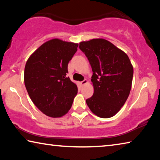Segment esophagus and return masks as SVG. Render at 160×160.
Returning a JSON list of instances; mask_svg holds the SVG:
<instances>
[{"instance_id":"1","label":"esophagus","mask_w":160,"mask_h":160,"mask_svg":"<svg viewBox=\"0 0 160 160\" xmlns=\"http://www.w3.org/2000/svg\"><path fill=\"white\" fill-rule=\"evenodd\" d=\"M88 83V80H87L86 79H85L84 80H82V82H80V84H81V85L82 86H83V85H86V84Z\"/></svg>"}]
</instances>
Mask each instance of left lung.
Segmentation results:
<instances>
[{
	"label": "left lung",
	"mask_w": 160,
	"mask_h": 160,
	"mask_svg": "<svg viewBox=\"0 0 160 160\" xmlns=\"http://www.w3.org/2000/svg\"><path fill=\"white\" fill-rule=\"evenodd\" d=\"M92 70L94 94L86 99L92 112L101 118L114 116L123 106L131 89L133 68L128 56L104 39L80 43Z\"/></svg>",
	"instance_id": "left-lung-1"
}]
</instances>
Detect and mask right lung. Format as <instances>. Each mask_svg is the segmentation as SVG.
<instances>
[{"label":"right lung","instance_id":"1","mask_svg":"<svg viewBox=\"0 0 160 160\" xmlns=\"http://www.w3.org/2000/svg\"><path fill=\"white\" fill-rule=\"evenodd\" d=\"M78 47V44L51 39L38 48L26 63L24 81L29 96L50 117L68 113L77 94V85L66 75L68 64Z\"/></svg>","mask_w":160,"mask_h":160}]
</instances>
